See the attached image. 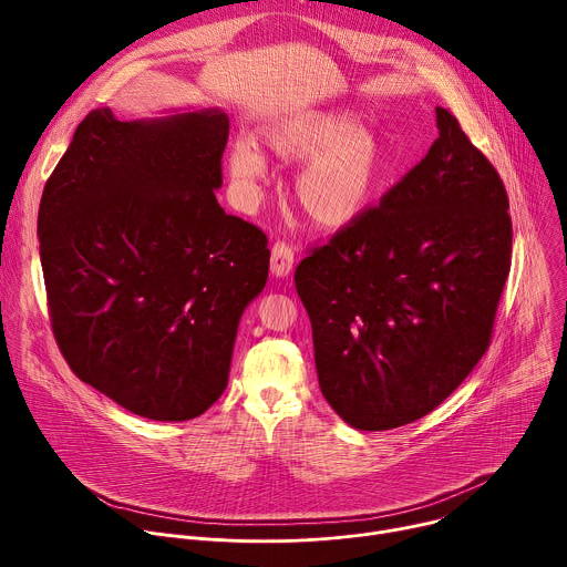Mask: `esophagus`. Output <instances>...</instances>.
Returning <instances> with one entry per match:
<instances>
[{"label":"esophagus","mask_w":567,"mask_h":567,"mask_svg":"<svg viewBox=\"0 0 567 567\" xmlns=\"http://www.w3.org/2000/svg\"><path fill=\"white\" fill-rule=\"evenodd\" d=\"M293 269V247L285 239H278L274 249H271V271L278 278L289 276V271Z\"/></svg>","instance_id":"34e87169"}]
</instances>
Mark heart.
Returning <instances> with one entry per match:
<instances>
[{
    "label": "heart",
    "mask_w": 567,
    "mask_h": 567,
    "mask_svg": "<svg viewBox=\"0 0 567 567\" xmlns=\"http://www.w3.org/2000/svg\"><path fill=\"white\" fill-rule=\"evenodd\" d=\"M265 143L278 158L305 164L293 193L318 226L337 228L359 219L377 199L388 171L381 136L348 112L291 114L265 132ZM228 166L241 195L260 197L269 168L254 145H235Z\"/></svg>",
    "instance_id": "obj_1"
}]
</instances>
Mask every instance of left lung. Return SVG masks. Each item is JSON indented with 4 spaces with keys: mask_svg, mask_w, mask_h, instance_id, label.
Instances as JSON below:
<instances>
[{
    "mask_svg": "<svg viewBox=\"0 0 567 567\" xmlns=\"http://www.w3.org/2000/svg\"><path fill=\"white\" fill-rule=\"evenodd\" d=\"M435 114L420 164L293 276L320 392L359 431L411 424L468 377L512 267L505 184L457 118Z\"/></svg>",
    "mask_w": 567,
    "mask_h": 567,
    "instance_id": "left-lung-1",
    "label": "left lung"
}]
</instances>
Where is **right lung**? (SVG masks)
I'll list each match as a JSON object with an SVG mask.
<instances>
[{
    "instance_id": "right-lung-1",
    "label": "right lung",
    "mask_w": 567,
    "mask_h": 567,
    "mask_svg": "<svg viewBox=\"0 0 567 567\" xmlns=\"http://www.w3.org/2000/svg\"><path fill=\"white\" fill-rule=\"evenodd\" d=\"M226 141L219 110L132 123L92 110L42 193L55 343L80 381L138 417L213 406L239 316L267 285V235L215 197Z\"/></svg>"
}]
</instances>
